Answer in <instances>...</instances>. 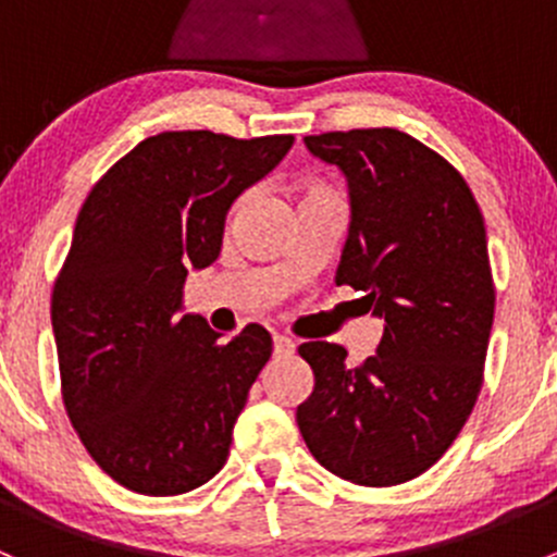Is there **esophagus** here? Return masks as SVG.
Instances as JSON below:
<instances>
[{
    "mask_svg": "<svg viewBox=\"0 0 557 557\" xmlns=\"http://www.w3.org/2000/svg\"><path fill=\"white\" fill-rule=\"evenodd\" d=\"M294 350H296V345H294V339H290V336H285V334L274 336V356L288 358Z\"/></svg>",
    "mask_w": 557,
    "mask_h": 557,
    "instance_id": "34e87169",
    "label": "esophagus"
}]
</instances>
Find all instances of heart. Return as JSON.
<instances>
[{
	"instance_id": "obj_1",
	"label": "heart",
	"mask_w": 557,
	"mask_h": 557,
	"mask_svg": "<svg viewBox=\"0 0 557 557\" xmlns=\"http://www.w3.org/2000/svg\"><path fill=\"white\" fill-rule=\"evenodd\" d=\"M318 194H334V190L323 188V185H307V188H301V199H307V196H318Z\"/></svg>"
}]
</instances>
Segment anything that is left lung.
<instances>
[{
	"label": "left lung",
	"instance_id": "obj_1",
	"mask_svg": "<svg viewBox=\"0 0 557 557\" xmlns=\"http://www.w3.org/2000/svg\"><path fill=\"white\" fill-rule=\"evenodd\" d=\"M305 143L350 185L336 285L363 290L385 331L361 367L334 342L299 347L314 387L296 423L331 474L401 485L447 453L480 396L496 310L485 221L463 174L398 128Z\"/></svg>",
	"mask_w": 557,
	"mask_h": 557
}]
</instances>
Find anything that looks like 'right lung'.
Instances as JSON below:
<instances>
[{
	"label": "right lung",
	"mask_w": 557,
	"mask_h": 557,
	"mask_svg": "<svg viewBox=\"0 0 557 557\" xmlns=\"http://www.w3.org/2000/svg\"><path fill=\"white\" fill-rule=\"evenodd\" d=\"M290 145L294 134L161 132L81 207L50 299L61 396L88 455L128 491L177 496L226 463L272 336L250 323L221 342L180 314L183 283L215 261L228 207Z\"/></svg>",
	"instance_id": "obj_1"
}]
</instances>
